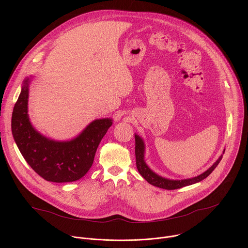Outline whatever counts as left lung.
I'll return each instance as SVG.
<instances>
[{"instance_id":"left-lung-1","label":"left lung","mask_w":248,"mask_h":248,"mask_svg":"<svg viewBox=\"0 0 248 248\" xmlns=\"http://www.w3.org/2000/svg\"><path fill=\"white\" fill-rule=\"evenodd\" d=\"M135 137V158H136V168L139 171V173L143 176V178L152 186L160 187V188H164V189H169V190H172V189H176V188H181L184 186H191L194 185L196 183H199L201 181H203L204 179H206L207 176L215 170V168L218 166V164L220 163V161L223 158V155H221L218 160L212 165L207 170H205L204 172H202L201 174L194 176V178H190V179H185V180H170L167 178H164V176L159 175L158 173H156L155 171H153L149 166L146 164L145 160H144V156H145V143L143 139L141 138L138 134L135 133L134 135ZM225 151H223L224 154Z\"/></svg>"}]
</instances>
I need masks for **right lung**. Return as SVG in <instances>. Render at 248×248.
Segmentation results:
<instances>
[{
    "label": "right lung",
    "mask_w": 248,
    "mask_h": 248,
    "mask_svg": "<svg viewBox=\"0 0 248 248\" xmlns=\"http://www.w3.org/2000/svg\"><path fill=\"white\" fill-rule=\"evenodd\" d=\"M24 79L12 116V132L27 164L40 176L52 183L76 182L91 168L103 136L113 124L110 118L91 122L77 137L58 141L34 128L28 116L29 84Z\"/></svg>",
    "instance_id": "right-lung-1"
}]
</instances>
